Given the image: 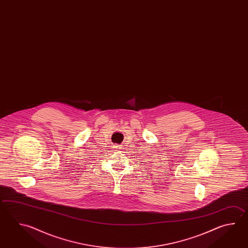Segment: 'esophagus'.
<instances>
[{
    "instance_id": "1",
    "label": "esophagus",
    "mask_w": 248,
    "mask_h": 248,
    "mask_svg": "<svg viewBox=\"0 0 248 248\" xmlns=\"http://www.w3.org/2000/svg\"><path fill=\"white\" fill-rule=\"evenodd\" d=\"M113 148H114L115 151H120V149H121V145H113Z\"/></svg>"
}]
</instances>
